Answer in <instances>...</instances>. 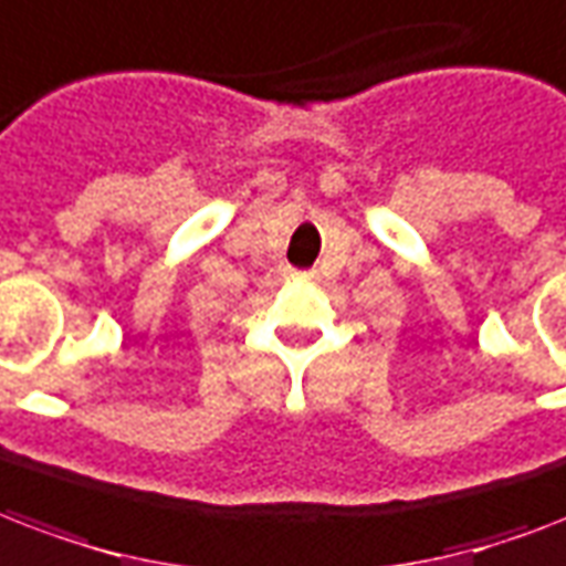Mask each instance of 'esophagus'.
<instances>
[{"label": "esophagus", "mask_w": 566, "mask_h": 566, "mask_svg": "<svg viewBox=\"0 0 566 566\" xmlns=\"http://www.w3.org/2000/svg\"><path fill=\"white\" fill-rule=\"evenodd\" d=\"M295 274H301V277H306V280H315V277H318V271H295Z\"/></svg>", "instance_id": "obj_1"}]
</instances>
